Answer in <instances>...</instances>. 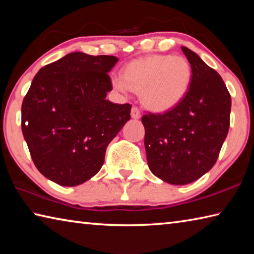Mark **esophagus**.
Segmentation results:
<instances>
[{"instance_id": "1", "label": "esophagus", "mask_w": 254, "mask_h": 254, "mask_svg": "<svg viewBox=\"0 0 254 254\" xmlns=\"http://www.w3.org/2000/svg\"><path fill=\"white\" fill-rule=\"evenodd\" d=\"M131 117H132V119H135V120L141 118V112H140L139 109H137L136 106H133V107H132V110H131Z\"/></svg>"}]
</instances>
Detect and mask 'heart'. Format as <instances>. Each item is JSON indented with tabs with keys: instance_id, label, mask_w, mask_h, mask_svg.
Returning <instances> with one entry per match:
<instances>
[{
	"instance_id": "1",
	"label": "heart",
	"mask_w": 254,
	"mask_h": 254,
	"mask_svg": "<svg viewBox=\"0 0 254 254\" xmlns=\"http://www.w3.org/2000/svg\"><path fill=\"white\" fill-rule=\"evenodd\" d=\"M191 81V67L182 56L152 55L131 62L124 75L112 84L120 92H139L143 105L163 112L175 107L186 95Z\"/></svg>"
}]
</instances>
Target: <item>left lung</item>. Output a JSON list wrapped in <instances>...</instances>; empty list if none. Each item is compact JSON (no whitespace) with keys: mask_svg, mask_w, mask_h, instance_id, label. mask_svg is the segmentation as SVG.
<instances>
[{"mask_svg":"<svg viewBox=\"0 0 254 254\" xmlns=\"http://www.w3.org/2000/svg\"><path fill=\"white\" fill-rule=\"evenodd\" d=\"M191 67L186 95L163 114L142 117L151 173L173 185L195 182L216 162L230 127L231 95L222 77L182 47Z\"/></svg>","mask_w":254,"mask_h":254,"instance_id":"obj_1","label":"left lung"}]
</instances>
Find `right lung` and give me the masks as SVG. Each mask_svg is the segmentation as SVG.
I'll list each match as a JSON object with an SVG mask.
<instances>
[{"mask_svg": "<svg viewBox=\"0 0 254 254\" xmlns=\"http://www.w3.org/2000/svg\"><path fill=\"white\" fill-rule=\"evenodd\" d=\"M118 58L71 53L37 72L21 107V127L37 169L62 186L95 176L109 143L131 119L130 104L106 100Z\"/></svg>", "mask_w": 254, "mask_h": 254, "instance_id": "obj_1", "label": "right lung"}]
</instances>
